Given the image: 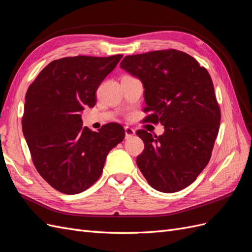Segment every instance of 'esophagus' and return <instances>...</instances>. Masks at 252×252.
Segmentation results:
<instances>
[{
    "mask_svg": "<svg viewBox=\"0 0 252 252\" xmlns=\"http://www.w3.org/2000/svg\"><path fill=\"white\" fill-rule=\"evenodd\" d=\"M134 134H135V130L134 129L130 128L128 126L125 127V136H126V138H128L130 136H133Z\"/></svg>",
    "mask_w": 252,
    "mask_h": 252,
    "instance_id": "esophagus-1",
    "label": "esophagus"
}]
</instances>
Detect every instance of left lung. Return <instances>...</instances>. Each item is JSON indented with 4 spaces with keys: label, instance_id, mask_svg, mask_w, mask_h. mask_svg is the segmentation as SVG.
Segmentation results:
<instances>
[{
    "label": "left lung",
    "instance_id": "8db88e82",
    "mask_svg": "<svg viewBox=\"0 0 252 252\" xmlns=\"http://www.w3.org/2000/svg\"><path fill=\"white\" fill-rule=\"evenodd\" d=\"M120 67L144 86L146 121L164 126L153 136L138 130L145 149L136 163L148 184L175 193L194 182L209 163L220 127L212 78L196 59L176 50L126 56Z\"/></svg>",
    "mask_w": 252,
    "mask_h": 252
}]
</instances>
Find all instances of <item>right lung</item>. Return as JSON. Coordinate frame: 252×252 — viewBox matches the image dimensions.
Here are the masks:
<instances>
[{
  "mask_svg": "<svg viewBox=\"0 0 252 252\" xmlns=\"http://www.w3.org/2000/svg\"><path fill=\"white\" fill-rule=\"evenodd\" d=\"M122 57L57 59L29 86L23 133L37 172L59 192L78 194L94 185L109 151L124 140L125 130L120 124L91 131L83 127L80 115L94 106L99 85Z\"/></svg>",
  "mask_w": 252,
  "mask_h": 252,
  "instance_id": "right-lung-1",
  "label": "right lung"
}]
</instances>
